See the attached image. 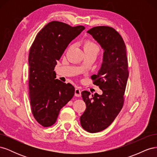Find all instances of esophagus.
I'll return each mask as SVG.
<instances>
[{
  "label": "esophagus",
  "instance_id": "esophagus-1",
  "mask_svg": "<svg viewBox=\"0 0 157 157\" xmlns=\"http://www.w3.org/2000/svg\"><path fill=\"white\" fill-rule=\"evenodd\" d=\"M75 96H77V97H80V96H81V90H80V89L79 88H75Z\"/></svg>",
  "mask_w": 157,
  "mask_h": 157
}]
</instances>
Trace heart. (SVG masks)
<instances>
[{"instance_id":"1","label":"heart","mask_w":157,"mask_h":157,"mask_svg":"<svg viewBox=\"0 0 157 157\" xmlns=\"http://www.w3.org/2000/svg\"><path fill=\"white\" fill-rule=\"evenodd\" d=\"M84 49L94 50H96L98 52L99 50V48L98 46V44L92 41H87L84 44Z\"/></svg>"}]
</instances>
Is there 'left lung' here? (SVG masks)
<instances>
[{
  "instance_id": "1",
  "label": "left lung",
  "mask_w": 157,
  "mask_h": 157,
  "mask_svg": "<svg viewBox=\"0 0 157 157\" xmlns=\"http://www.w3.org/2000/svg\"><path fill=\"white\" fill-rule=\"evenodd\" d=\"M87 33L104 51L101 68L92 76L103 94L91 98L86 90L81 93L86 109L80 117V124L86 131L96 133L107 128L120 113L129 73L126 45L119 33L107 26L94 27Z\"/></svg>"
}]
</instances>
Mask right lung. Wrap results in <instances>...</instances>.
I'll return each mask as SVG.
<instances>
[{
	"instance_id": "right-lung-1",
	"label": "right lung",
	"mask_w": 157,
	"mask_h": 157,
	"mask_svg": "<svg viewBox=\"0 0 157 157\" xmlns=\"http://www.w3.org/2000/svg\"><path fill=\"white\" fill-rule=\"evenodd\" d=\"M85 27L53 21L36 35L29 54V98L36 121L44 127L53 125L61 109L74 96L75 88L56 79L54 70L69 44Z\"/></svg>"
}]
</instances>
